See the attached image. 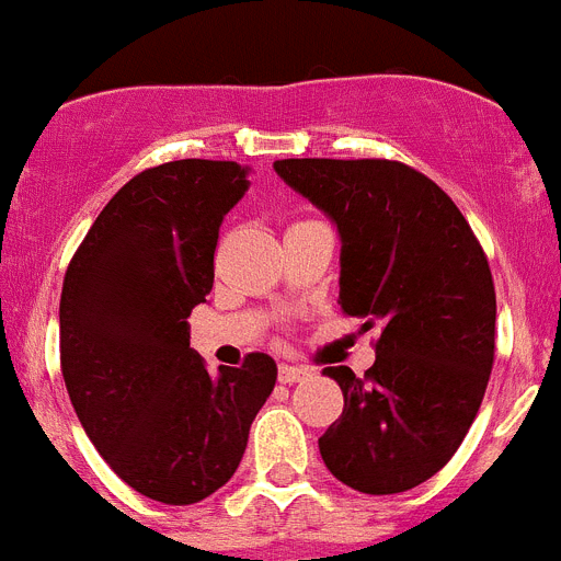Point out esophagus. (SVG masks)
Instances as JSON below:
<instances>
[{"mask_svg": "<svg viewBox=\"0 0 561 561\" xmlns=\"http://www.w3.org/2000/svg\"><path fill=\"white\" fill-rule=\"evenodd\" d=\"M306 376H309V370L304 365H291V362H280L277 365V381L280 385H295V381L306 379Z\"/></svg>", "mask_w": 561, "mask_h": 561, "instance_id": "obj_1", "label": "esophagus"}]
</instances>
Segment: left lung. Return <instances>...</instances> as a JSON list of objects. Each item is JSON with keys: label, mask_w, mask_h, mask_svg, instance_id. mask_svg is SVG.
Returning a JSON list of instances; mask_svg holds the SVG:
<instances>
[{"label": "left lung", "mask_w": 561, "mask_h": 561, "mask_svg": "<svg viewBox=\"0 0 561 561\" xmlns=\"http://www.w3.org/2000/svg\"><path fill=\"white\" fill-rule=\"evenodd\" d=\"M340 232V306L381 323L376 362L325 368L345 408L320 438L329 472L365 494L440 472L472 427L494 362L492 270L463 213L390 160H277Z\"/></svg>", "instance_id": "8db88e82"}]
</instances>
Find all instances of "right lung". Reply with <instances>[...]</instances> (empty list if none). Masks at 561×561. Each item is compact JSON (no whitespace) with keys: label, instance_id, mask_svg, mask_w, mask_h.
Instances as JSON below:
<instances>
[{"label":"right lung","instance_id":"1","mask_svg":"<svg viewBox=\"0 0 561 561\" xmlns=\"http://www.w3.org/2000/svg\"><path fill=\"white\" fill-rule=\"evenodd\" d=\"M250 168L176 160L114 193L69 261L58 309L61 374L81 427L117 478L191 505L232 478L275 359L207 374L187 317L213 289V252Z\"/></svg>","mask_w":561,"mask_h":561}]
</instances>
